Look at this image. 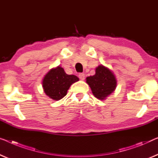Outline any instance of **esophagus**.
<instances>
[{
    "label": "esophagus",
    "instance_id": "esophagus-1",
    "mask_svg": "<svg viewBox=\"0 0 158 158\" xmlns=\"http://www.w3.org/2000/svg\"><path fill=\"white\" fill-rule=\"evenodd\" d=\"M79 77L80 79L83 81V80H84V79H85V74H84V73H80L79 74Z\"/></svg>",
    "mask_w": 158,
    "mask_h": 158
}]
</instances>
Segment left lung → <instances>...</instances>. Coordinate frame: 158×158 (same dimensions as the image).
<instances>
[{
	"instance_id": "left-lung-1",
	"label": "left lung",
	"mask_w": 158,
	"mask_h": 158,
	"mask_svg": "<svg viewBox=\"0 0 158 158\" xmlns=\"http://www.w3.org/2000/svg\"><path fill=\"white\" fill-rule=\"evenodd\" d=\"M86 79L94 96L100 100L106 98L108 96L114 92L117 86L114 73L102 64L96 68V74L94 76L86 77Z\"/></svg>"
}]
</instances>
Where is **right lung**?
<instances>
[{
	"instance_id": "right-lung-1",
	"label": "right lung",
	"mask_w": 158,
	"mask_h": 158,
	"mask_svg": "<svg viewBox=\"0 0 158 158\" xmlns=\"http://www.w3.org/2000/svg\"><path fill=\"white\" fill-rule=\"evenodd\" d=\"M79 80L75 75L66 74L64 69L58 66L47 73L42 80V87L47 96L58 101L64 97L70 86Z\"/></svg>"
}]
</instances>
